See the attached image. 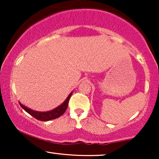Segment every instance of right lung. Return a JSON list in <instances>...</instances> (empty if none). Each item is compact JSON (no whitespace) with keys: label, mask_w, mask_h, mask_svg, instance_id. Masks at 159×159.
I'll return each mask as SVG.
<instances>
[{"label":"right lung","mask_w":159,"mask_h":159,"mask_svg":"<svg viewBox=\"0 0 159 159\" xmlns=\"http://www.w3.org/2000/svg\"><path fill=\"white\" fill-rule=\"evenodd\" d=\"M71 94H72V93H71L69 95V96L67 97L66 101H65L61 105L59 106L57 108H56L55 109L50 111H46V112L35 111L31 110L30 109V108L25 107V106H23L22 104H21L20 103H19V104H20L21 107L24 110L26 111L28 114H30L31 116H33L34 118L38 119V120L44 121H49V120H51V119H55L56 118H58V117H60L62 114H64V113L66 111L67 106H68L69 101L71 96Z\"/></svg>","instance_id":"right-lung-1"}]
</instances>
